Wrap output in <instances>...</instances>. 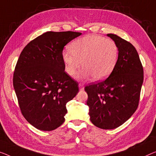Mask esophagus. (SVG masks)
<instances>
[{
	"instance_id": "34e87169",
	"label": "esophagus",
	"mask_w": 156,
	"mask_h": 156,
	"mask_svg": "<svg viewBox=\"0 0 156 156\" xmlns=\"http://www.w3.org/2000/svg\"><path fill=\"white\" fill-rule=\"evenodd\" d=\"M78 86H79V88H80V90H84L85 86H84V84H83V83H79Z\"/></svg>"
}]
</instances>
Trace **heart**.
I'll return each mask as SVG.
<instances>
[{"instance_id": "b5f03b06", "label": "heart", "mask_w": 156, "mask_h": 156, "mask_svg": "<svg viewBox=\"0 0 156 156\" xmlns=\"http://www.w3.org/2000/svg\"><path fill=\"white\" fill-rule=\"evenodd\" d=\"M71 50L62 53L66 71L70 76L84 66L78 78L101 80L110 75L118 58V48L114 41L95 34L87 35L74 41Z\"/></svg>"}]
</instances>
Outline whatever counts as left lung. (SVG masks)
<instances>
[{
    "mask_svg": "<svg viewBox=\"0 0 156 156\" xmlns=\"http://www.w3.org/2000/svg\"><path fill=\"white\" fill-rule=\"evenodd\" d=\"M118 48L115 68L101 82L85 87L90 121L104 129H113L126 122L138 107L144 71L137 51L131 43L107 34Z\"/></svg>",
    "mask_w": 156,
    "mask_h": 156,
    "instance_id": "left-lung-1",
    "label": "left lung"
}]
</instances>
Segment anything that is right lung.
<instances>
[{"label": "right lung", "mask_w": 156, "mask_h": 156, "mask_svg": "<svg viewBox=\"0 0 156 156\" xmlns=\"http://www.w3.org/2000/svg\"><path fill=\"white\" fill-rule=\"evenodd\" d=\"M80 32L48 31L28 43L15 66L13 86L22 115L31 125L52 131L63 124L66 103L78 85L66 72L64 47Z\"/></svg>", "instance_id": "obj_1"}]
</instances>
